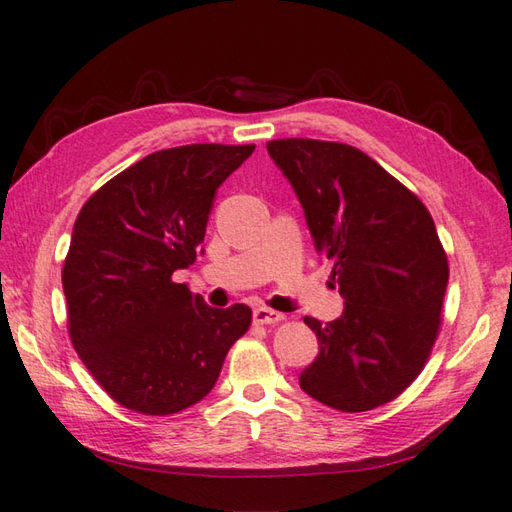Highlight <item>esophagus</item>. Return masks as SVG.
Segmentation results:
<instances>
[{
	"instance_id": "esophagus-1",
	"label": "esophagus",
	"mask_w": 512,
	"mask_h": 512,
	"mask_svg": "<svg viewBox=\"0 0 512 512\" xmlns=\"http://www.w3.org/2000/svg\"><path fill=\"white\" fill-rule=\"evenodd\" d=\"M286 317L277 310H270V308H255L253 312V321L259 323V325H275V323H281Z\"/></svg>"
}]
</instances>
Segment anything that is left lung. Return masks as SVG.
<instances>
[{
  "label": "left lung",
  "mask_w": 512,
  "mask_h": 512,
  "mask_svg": "<svg viewBox=\"0 0 512 512\" xmlns=\"http://www.w3.org/2000/svg\"><path fill=\"white\" fill-rule=\"evenodd\" d=\"M266 149L345 299L339 319H303L319 356L299 385L345 413L385 405L418 378L440 332L449 262L433 217L361 149L312 138L270 140Z\"/></svg>",
  "instance_id": "obj_1"
}]
</instances>
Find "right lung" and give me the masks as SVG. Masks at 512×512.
Segmentation results:
<instances>
[{
  "instance_id": "right-lung-1",
  "label": "right lung",
  "mask_w": 512,
  "mask_h": 512,
  "mask_svg": "<svg viewBox=\"0 0 512 512\" xmlns=\"http://www.w3.org/2000/svg\"><path fill=\"white\" fill-rule=\"evenodd\" d=\"M255 145H184L138 160L83 204L63 262L68 332L107 394L171 416L213 389L250 328L244 303L206 306L173 273L204 242L215 191Z\"/></svg>"
}]
</instances>
